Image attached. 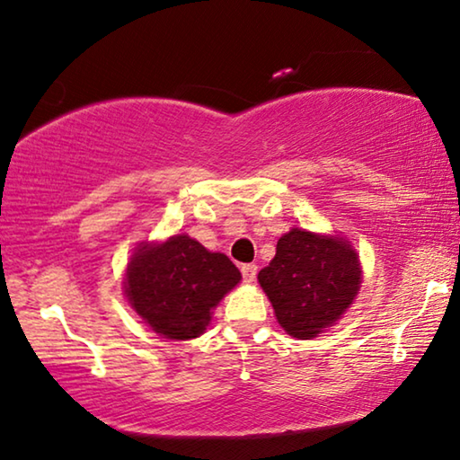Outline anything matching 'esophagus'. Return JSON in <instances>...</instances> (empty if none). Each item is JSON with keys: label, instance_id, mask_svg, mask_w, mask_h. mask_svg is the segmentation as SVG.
<instances>
[{"label": "esophagus", "instance_id": "obj_1", "mask_svg": "<svg viewBox=\"0 0 460 460\" xmlns=\"http://www.w3.org/2000/svg\"><path fill=\"white\" fill-rule=\"evenodd\" d=\"M256 272H258L256 264H243L242 266V274H243L245 283H253V280H256Z\"/></svg>", "mask_w": 460, "mask_h": 460}]
</instances>
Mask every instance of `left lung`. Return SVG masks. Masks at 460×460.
Instances as JSON below:
<instances>
[{"mask_svg": "<svg viewBox=\"0 0 460 460\" xmlns=\"http://www.w3.org/2000/svg\"><path fill=\"white\" fill-rule=\"evenodd\" d=\"M287 334L314 339L353 304L361 287L359 256L342 237L293 227L277 242V253L258 272Z\"/></svg>", "mask_w": 460, "mask_h": 460, "instance_id": "8db88e82", "label": "left lung"}]
</instances>
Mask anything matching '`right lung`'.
<instances>
[{
    "label": "right lung",
    "mask_w": 460,
    "mask_h": 460,
    "mask_svg": "<svg viewBox=\"0 0 460 460\" xmlns=\"http://www.w3.org/2000/svg\"><path fill=\"white\" fill-rule=\"evenodd\" d=\"M242 280L237 266L190 235L140 243L123 289L136 314L163 339L188 341L207 331L218 301Z\"/></svg>",
    "instance_id": "right-lung-1"
}]
</instances>
